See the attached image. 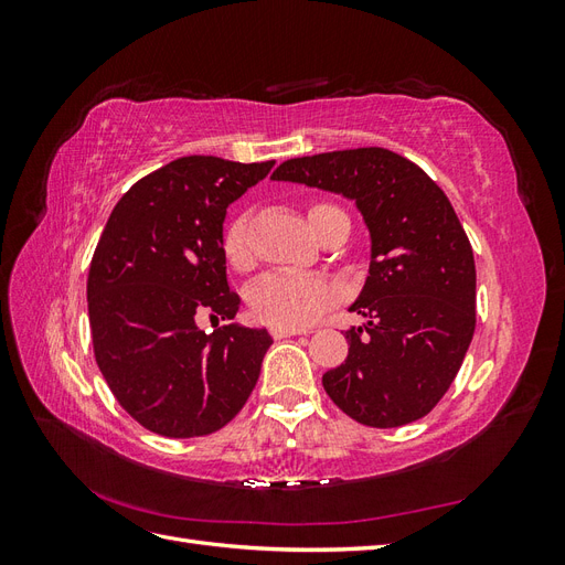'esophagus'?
I'll use <instances>...</instances> for the list:
<instances>
[{"instance_id": "34e87169", "label": "esophagus", "mask_w": 565, "mask_h": 565, "mask_svg": "<svg viewBox=\"0 0 565 565\" xmlns=\"http://www.w3.org/2000/svg\"><path fill=\"white\" fill-rule=\"evenodd\" d=\"M311 330H306V328H273L270 330V334L276 337V339H285V337H297V334H309Z\"/></svg>"}]
</instances>
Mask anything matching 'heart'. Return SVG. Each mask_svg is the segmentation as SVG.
Returning <instances> with one entry per match:
<instances>
[{"label": "heart", "mask_w": 565, "mask_h": 565, "mask_svg": "<svg viewBox=\"0 0 565 565\" xmlns=\"http://www.w3.org/2000/svg\"><path fill=\"white\" fill-rule=\"evenodd\" d=\"M337 214H344L330 202H313L309 207V221L316 235L322 233L324 224ZM224 259L235 270H247L252 266V245H249V221L247 216L233 218L224 241ZM337 299V289L332 282L306 273L276 270L256 280L247 301L254 318H259L273 328H301V324L316 320L320 313L330 309Z\"/></svg>", "instance_id": "heart-1"}]
</instances>
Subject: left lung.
Wrapping results in <instances>:
<instances>
[{
  "mask_svg": "<svg viewBox=\"0 0 565 565\" xmlns=\"http://www.w3.org/2000/svg\"><path fill=\"white\" fill-rule=\"evenodd\" d=\"M270 179L353 200L370 231V276L351 306L367 322L347 330V361L322 374L328 396L374 429L429 415L476 328L473 252L448 195L386 148L295 158Z\"/></svg>",
  "mask_w": 565,
  "mask_h": 565,
  "instance_id": "obj_1",
  "label": "left lung"
}]
</instances>
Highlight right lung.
<instances>
[{"label": "right lung", "instance_id": "add662e5", "mask_svg": "<svg viewBox=\"0 0 565 565\" xmlns=\"http://www.w3.org/2000/svg\"><path fill=\"white\" fill-rule=\"evenodd\" d=\"M273 164L179 158L136 181L100 233L87 280L94 355L117 403L152 434L218 431L259 380L266 330L233 322L207 334L195 320L241 309L226 280L224 218Z\"/></svg>", "mask_w": 565, "mask_h": 565}]
</instances>
